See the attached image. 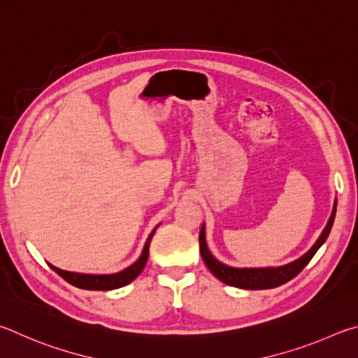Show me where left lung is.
<instances>
[{
    "label": "left lung",
    "instance_id": "8db88e82",
    "mask_svg": "<svg viewBox=\"0 0 358 358\" xmlns=\"http://www.w3.org/2000/svg\"><path fill=\"white\" fill-rule=\"evenodd\" d=\"M336 214V199L334 204V210H331V215L329 218L327 224L322 229L321 236L317 237L308 252L303 256H300L299 259L289 262V264L280 266V267H231L223 264V262L218 261L214 255L209 252L208 242H206V227L203 224L201 231H199V252H201L203 261L206 262L209 271L215 275V277L223 281L224 285L241 287V289H271V287H277L287 283V281L292 280L297 273L302 272V268L308 264L313 256L321 248L322 243L327 239L330 234V229L334 227Z\"/></svg>",
    "mask_w": 358,
    "mask_h": 358
}]
</instances>
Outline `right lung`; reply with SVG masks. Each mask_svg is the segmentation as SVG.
I'll return each instance as SVG.
<instances>
[{"label":"right lung","mask_w":358,"mask_h":358,"mask_svg":"<svg viewBox=\"0 0 358 358\" xmlns=\"http://www.w3.org/2000/svg\"><path fill=\"white\" fill-rule=\"evenodd\" d=\"M157 227L152 229V233L149 234L146 243H144V248L134 264H130L129 267H125L124 271L116 272V273H78V272H69V271H62V268H58L50 264V267L53 271L61 275L67 283H71L73 286L80 287V289H90V291H111V289H117V287H122L125 285H129L134 281L138 275L141 273V271L146 266L148 262V256H149V243L152 236L155 233Z\"/></svg>","instance_id":"right-lung-1"}]
</instances>
